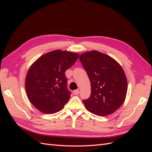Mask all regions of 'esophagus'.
<instances>
[{
	"instance_id": "esophagus-1",
	"label": "esophagus",
	"mask_w": 152,
	"mask_h": 152,
	"mask_svg": "<svg viewBox=\"0 0 152 152\" xmlns=\"http://www.w3.org/2000/svg\"><path fill=\"white\" fill-rule=\"evenodd\" d=\"M79 94V89H76L75 91H73V94L78 95Z\"/></svg>"
}]
</instances>
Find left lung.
<instances>
[{
  "label": "left lung",
  "instance_id": "1",
  "mask_svg": "<svg viewBox=\"0 0 152 152\" xmlns=\"http://www.w3.org/2000/svg\"><path fill=\"white\" fill-rule=\"evenodd\" d=\"M91 82L90 97L83 103L89 112L98 116L112 114L121 107L127 91V81L122 66L107 54L97 50L79 56Z\"/></svg>",
  "mask_w": 152,
  "mask_h": 152
}]
</instances>
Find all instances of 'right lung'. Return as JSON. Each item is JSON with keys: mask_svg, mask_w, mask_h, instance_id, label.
<instances>
[{"mask_svg": "<svg viewBox=\"0 0 152 152\" xmlns=\"http://www.w3.org/2000/svg\"><path fill=\"white\" fill-rule=\"evenodd\" d=\"M79 56L55 50L41 56L32 64L26 77L25 88L30 102L40 112L56 113L68 102L71 92L66 87L65 72Z\"/></svg>", "mask_w": 152, "mask_h": 152, "instance_id": "1", "label": "right lung"}]
</instances>
